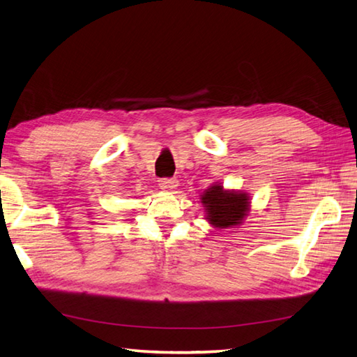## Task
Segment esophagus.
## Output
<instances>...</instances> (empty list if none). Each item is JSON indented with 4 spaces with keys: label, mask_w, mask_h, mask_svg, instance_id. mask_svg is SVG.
<instances>
[{
    "label": "esophagus",
    "mask_w": 357,
    "mask_h": 357,
    "mask_svg": "<svg viewBox=\"0 0 357 357\" xmlns=\"http://www.w3.org/2000/svg\"><path fill=\"white\" fill-rule=\"evenodd\" d=\"M158 183L162 190H173V188H176V185H178V179L176 178H160Z\"/></svg>",
    "instance_id": "obj_1"
}]
</instances>
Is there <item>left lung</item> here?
Wrapping results in <instances>:
<instances>
[{"instance_id": "1", "label": "left lung", "mask_w": 357, "mask_h": 357, "mask_svg": "<svg viewBox=\"0 0 357 357\" xmlns=\"http://www.w3.org/2000/svg\"><path fill=\"white\" fill-rule=\"evenodd\" d=\"M202 202L207 207L208 221L221 229L240 225L249 207L248 198L244 195L225 192L221 185L208 188L202 197Z\"/></svg>"}]
</instances>
